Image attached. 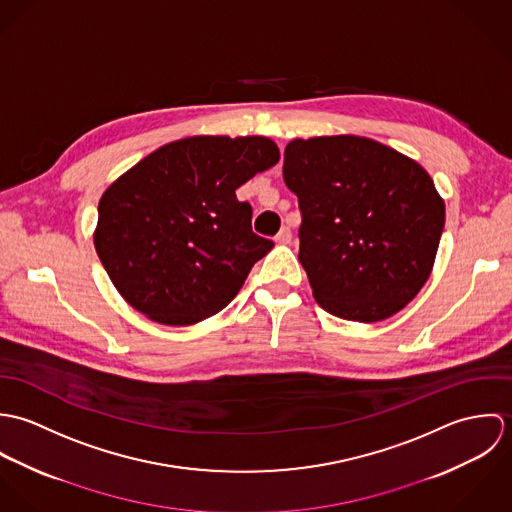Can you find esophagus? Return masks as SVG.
I'll return each instance as SVG.
<instances>
[{
    "label": "esophagus",
    "mask_w": 512,
    "mask_h": 512,
    "mask_svg": "<svg viewBox=\"0 0 512 512\" xmlns=\"http://www.w3.org/2000/svg\"><path fill=\"white\" fill-rule=\"evenodd\" d=\"M278 244H290L292 242V230H290V226H284L278 234H276V238H274Z\"/></svg>",
    "instance_id": "34e87169"
}]
</instances>
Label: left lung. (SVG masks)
Here are the masks:
<instances>
[{
  "label": "left lung",
  "instance_id": "obj_1",
  "mask_svg": "<svg viewBox=\"0 0 512 512\" xmlns=\"http://www.w3.org/2000/svg\"><path fill=\"white\" fill-rule=\"evenodd\" d=\"M284 181L299 199V262L327 313L382 321L424 288L445 205L418 161L361 136L292 140Z\"/></svg>",
  "mask_w": 512,
  "mask_h": 512
}]
</instances>
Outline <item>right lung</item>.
Masks as SVG:
<instances>
[{
  "mask_svg": "<svg viewBox=\"0 0 512 512\" xmlns=\"http://www.w3.org/2000/svg\"><path fill=\"white\" fill-rule=\"evenodd\" d=\"M278 161L264 136H191L138 161L98 203L94 248L114 288L161 325L219 313L274 246L236 189Z\"/></svg>",
  "mask_w": 512,
  "mask_h": 512,
  "instance_id": "right-lung-1",
  "label": "right lung"
}]
</instances>
